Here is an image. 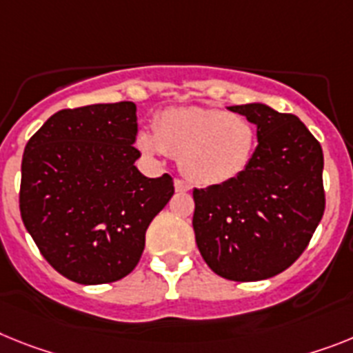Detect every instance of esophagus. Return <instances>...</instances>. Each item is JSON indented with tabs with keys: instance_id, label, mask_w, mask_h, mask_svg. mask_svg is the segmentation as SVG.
I'll list each match as a JSON object with an SVG mask.
<instances>
[{
	"instance_id": "34e87169",
	"label": "esophagus",
	"mask_w": 353,
	"mask_h": 353,
	"mask_svg": "<svg viewBox=\"0 0 353 353\" xmlns=\"http://www.w3.org/2000/svg\"><path fill=\"white\" fill-rule=\"evenodd\" d=\"M174 186H176V192H188V190H190V185H186V183L181 181V179H176V181H174Z\"/></svg>"
}]
</instances>
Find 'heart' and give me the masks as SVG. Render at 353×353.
Returning a JSON list of instances; mask_svg holds the SVG:
<instances>
[{
    "instance_id": "obj_1",
    "label": "heart",
    "mask_w": 353,
    "mask_h": 353,
    "mask_svg": "<svg viewBox=\"0 0 353 353\" xmlns=\"http://www.w3.org/2000/svg\"><path fill=\"white\" fill-rule=\"evenodd\" d=\"M256 127L250 118L212 108H174L161 112L154 134L141 132L138 149L150 156L179 158L190 181L222 185L248 168L256 149Z\"/></svg>"
}]
</instances>
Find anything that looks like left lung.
I'll list each match as a JSON object with an SVG mask.
<instances>
[{
  "label": "left lung",
  "instance_id": "8db88e82",
  "mask_svg": "<svg viewBox=\"0 0 353 353\" xmlns=\"http://www.w3.org/2000/svg\"><path fill=\"white\" fill-rule=\"evenodd\" d=\"M228 109L253 121L259 145L241 176L194 188L192 224L213 272L233 282H259L291 268L321 221L323 150L294 114L263 103Z\"/></svg>",
  "mask_w": 353,
  "mask_h": 353
}]
</instances>
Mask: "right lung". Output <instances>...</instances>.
<instances>
[{
	"instance_id": "right-lung-1",
	"label": "right lung",
	"mask_w": 353,
	"mask_h": 353,
	"mask_svg": "<svg viewBox=\"0 0 353 353\" xmlns=\"http://www.w3.org/2000/svg\"><path fill=\"white\" fill-rule=\"evenodd\" d=\"M136 105L62 109L25 147L19 210L46 262L82 285L117 282L138 265L145 232L174 195L168 174L134 161Z\"/></svg>"
}]
</instances>
